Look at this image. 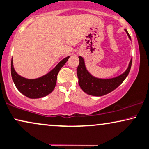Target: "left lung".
<instances>
[{
	"instance_id": "left-lung-1",
	"label": "left lung",
	"mask_w": 149,
	"mask_h": 149,
	"mask_svg": "<svg viewBox=\"0 0 149 149\" xmlns=\"http://www.w3.org/2000/svg\"><path fill=\"white\" fill-rule=\"evenodd\" d=\"M128 36L131 40V36L125 29ZM80 63L77 69V75L78 78V83L80 88L88 95L94 96H102L106 95L116 89L127 78L131 67L132 58L130 61L129 67L124 73L116 78L111 79H99L92 76L86 69L84 59L79 56Z\"/></svg>"
}]
</instances>
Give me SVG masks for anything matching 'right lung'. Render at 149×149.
Wrapping results in <instances>:
<instances>
[{"label": "right lung", "instance_id": "right-lung-1", "mask_svg": "<svg viewBox=\"0 0 149 149\" xmlns=\"http://www.w3.org/2000/svg\"><path fill=\"white\" fill-rule=\"evenodd\" d=\"M69 56L64 58L49 73L37 79L24 78L15 71L12 59L11 73L12 80L18 91L29 98H40L49 94L55 88L59 71L68 61Z\"/></svg>", "mask_w": 149, "mask_h": 149}]
</instances>
